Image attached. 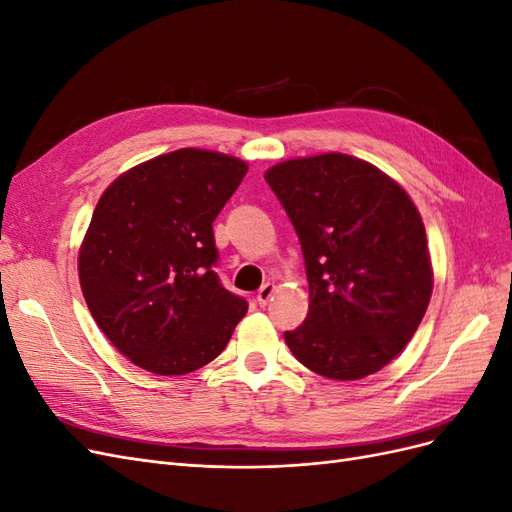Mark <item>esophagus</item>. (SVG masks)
<instances>
[{
	"label": "esophagus",
	"instance_id": "1",
	"mask_svg": "<svg viewBox=\"0 0 512 512\" xmlns=\"http://www.w3.org/2000/svg\"><path fill=\"white\" fill-rule=\"evenodd\" d=\"M275 290H277V286L273 284V282H267L265 286H262L260 290H258V294H256V299H258V303L260 305H267L269 301H271V297L275 294Z\"/></svg>",
	"mask_w": 512,
	"mask_h": 512
}]
</instances>
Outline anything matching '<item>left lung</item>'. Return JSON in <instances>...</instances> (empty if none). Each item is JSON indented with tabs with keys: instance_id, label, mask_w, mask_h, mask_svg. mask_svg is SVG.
<instances>
[{
	"instance_id": "left-lung-1",
	"label": "left lung",
	"mask_w": 512,
	"mask_h": 512,
	"mask_svg": "<svg viewBox=\"0 0 512 512\" xmlns=\"http://www.w3.org/2000/svg\"><path fill=\"white\" fill-rule=\"evenodd\" d=\"M297 230L309 282L286 344L314 374L361 380L408 346L433 292L425 226L408 192L346 156L284 160L265 173Z\"/></svg>"
}]
</instances>
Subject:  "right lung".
<instances>
[{"label": "right lung", "instance_id": "add662e5", "mask_svg": "<svg viewBox=\"0 0 512 512\" xmlns=\"http://www.w3.org/2000/svg\"><path fill=\"white\" fill-rule=\"evenodd\" d=\"M247 164L185 147L119 175L91 215L79 282L98 327L123 356L183 376L218 356L247 312L213 271V220Z\"/></svg>", "mask_w": 512, "mask_h": 512}]
</instances>
